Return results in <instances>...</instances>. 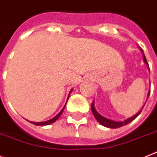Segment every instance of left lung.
Segmentation results:
<instances>
[{"mask_svg": "<svg viewBox=\"0 0 157 157\" xmlns=\"http://www.w3.org/2000/svg\"><path fill=\"white\" fill-rule=\"evenodd\" d=\"M140 51L143 53L144 63H145L147 67H148V64H147V60H146L145 55H144V52H143V50H142V49H140ZM148 69H149V67H148ZM149 94H150V90H148V92H147V99H148ZM147 99H146V101H147ZM144 105H145V103L143 105V107H141V109L140 110V111H138L136 114H135L134 116H131L130 118H128V119L123 120V121H116V120H110V119H107V118L103 117V116H101L100 114H99V112L96 111V109H95L94 101H93V103H91V105H90V107H91V111H92V113H93V115H94V118L96 119L97 121H98V122H99L101 125H103V126L106 127V128H120V127L124 126V125H126V124H129V123H131L132 121H133V120H134L135 119H136V118L139 116L140 114L141 111H142V109H143V107Z\"/></svg>", "mask_w": 157, "mask_h": 157, "instance_id": "1", "label": "left lung"}]
</instances>
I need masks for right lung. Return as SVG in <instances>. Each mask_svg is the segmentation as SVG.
Returning <instances> with one entry per match:
<instances>
[{
	"label": "right lung",
	"instance_id": "right-lung-1",
	"mask_svg": "<svg viewBox=\"0 0 157 157\" xmlns=\"http://www.w3.org/2000/svg\"><path fill=\"white\" fill-rule=\"evenodd\" d=\"M72 90H73V89L72 90H71V91H70L69 94H68V97H67V101H68V99H69V97H70V94H71V93L72 92ZM67 103H65L64 107H63V108L60 111V112L58 114H57L56 116H54V118H52V119H50V120H46V121H43V122H32V121H29V120H27V121H29V123H31V124H34V125H36V126H46V125H49V124H53V123H54L55 121H56L57 120H58V118L60 117V116L63 114V111H64L65 109V107H66V105H67Z\"/></svg>",
	"mask_w": 157,
	"mask_h": 157
}]
</instances>
